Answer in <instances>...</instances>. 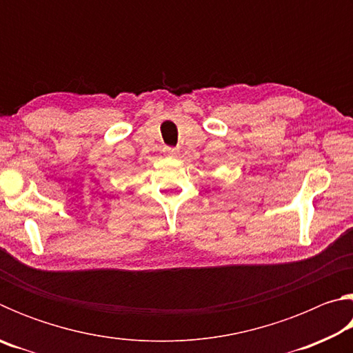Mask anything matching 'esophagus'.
<instances>
[{
    "mask_svg": "<svg viewBox=\"0 0 353 353\" xmlns=\"http://www.w3.org/2000/svg\"><path fill=\"white\" fill-rule=\"evenodd\" d=\"M163 154L166 155V157H172V159H174V157H177L179 151H177L176 148H165V149H163Z\"/></svg>",
    "mask_w": 353,
    "mask_h": 353,
    "instance_id": "34e87169",
    "label": "esophagus"
}]
</instances>
